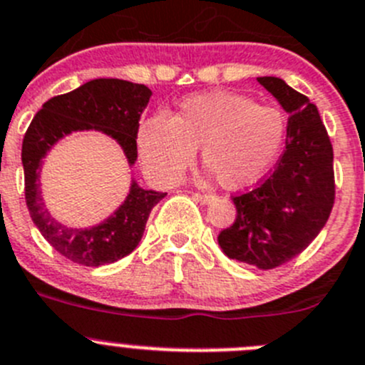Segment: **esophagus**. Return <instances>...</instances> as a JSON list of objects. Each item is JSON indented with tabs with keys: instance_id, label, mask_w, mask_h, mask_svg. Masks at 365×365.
<instances>
[{
	"instance_id": "34e87169",
	"label": "esophagus",
	"mask_w": 365,
	"mask_h": 365,
	"mask_svg": "<svg viewBox=\"0 0 365 365\" xmlns=\"http://www.w3.org/2000/svg\"><path fill=\"white\" fill-rule=\"evenodd\" d=\"M193 197H197V200H200L204 204L211 202L215 199V195H211V193H193Z\"/></svg>"
}]
</instances>
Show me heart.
I'll return each mask as SVG.
<instances>
[{
    "label": "heart",
    "mask_w": 365,
    "mask_h": 365,
    "mask_svg": "<svg viewBox=\"0 0 365 365\" xmlns=\"http://www.w3.org/2000/svg\"><path fill=\"white\" fill-rule=\"evenodd\" d=\"M287 133L283 114L231 91L193 95L168 118L158 113L138 128V154L148 175L173 185L195 158L227 190L255 185L279 154Z\"/></svg>",
    "instance_id": "b5f03b06"
}]
</instances>
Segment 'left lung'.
<instances>
[{
  "label": "left lung",
  "instance_id": "1",
  "mask_svg": "<svg viewBox=\"0 0 365 365\" xmlns=\"http://www.w3.org/2000/svg\"><path fill=\"white\" fill-rule=\"evenodd\" d=\"M258 82L290 114L287 145L270 175L232 197L237 218L220 231L218 244L231 259L269 270L301 255L324 227L335 202V173L317 107L276 76Z\"/></svg>",
  "mask_w": 365,
  "mask_h": 365
}]
</instances>
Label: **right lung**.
<instances>
[{
  "mask_svg": "<svg viewBox=\"0 0 365 365\" xmlns=\"http://www.w3.org/2000/svg\"><path fill=\"white\" fill-rule=\"evenodd\" d=\"M152 91L120 78H96L66 95L53 96L34 116L23 138L24 200L34 224L48 244L73 263L100 267L130 255L143 237L152 207L166 193L143 190L133 182L125 202L95 227L73 229L58 224L44 207L39 172L46 152L73 130H102L123 148L128 163L138 158L140 116Z\"/></svg>",
  "mask_w": 365,
  "mask_h": 365,
  "instance_id": "add662e5",
  "label": "right lung"
}]
</instances>
